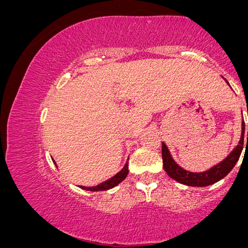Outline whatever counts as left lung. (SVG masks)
<instances>
[{
    "label": "left lung",
    "instance_id": "8db88e82",
    "mask_svg": "<svg viewBox=\"0 0 248 248\" xmlns=\"http://www.w3.org/2000/svg\"><path fill=\"white\" fill-rule=\"evenodd\" d=\"M226 81V79H225ZM227 82V81H226ZM228 83V82H227ZM229 85V83H228ZM244 134H245V123L242 121V135L238 145L232 149V153L220 163L216 164L215 166L204 170V172H190L181 167L175 160L173 159L172 155L165 145L162 142V157L163 166L167 175L175 180L176 182L187 186H208L215 184L218 181L224 179L227 174L233 169L236 163L238 162L239 156L242 154L244 145ZM247 141H248V131H247Z\"/></svg>",
    "mask_w": 248,
    "mask_h": 248
}]
</instances>
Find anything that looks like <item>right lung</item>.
Wrapping results in <instances>:
<instances>
[{
  "label": "right lung",
  "instance_id": "obj_1",
  "mask_svg": "<svg viewBox=\"0 0 248 248\" xmlns=\"http://www.w3.org/2000/svg\"><path fill=\"white\" fill-rule=\"evenodd\" d=\"M54 163H55V160H54ZM56 166H57V165H56ZM128 173H129V170H128V162H127L124 164V169L121 170L120 172H118L116 175L111 177V179L104 181V182L97 184V186H78L83 190L92 191V192H95V191H107V190L112 189V187L117 186L118 184L123 182L125 177H127Z\"/></svg>",
  "mask_w": 248,
  "mask_h": 248
}]
</instances>
